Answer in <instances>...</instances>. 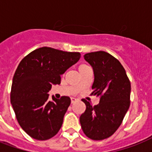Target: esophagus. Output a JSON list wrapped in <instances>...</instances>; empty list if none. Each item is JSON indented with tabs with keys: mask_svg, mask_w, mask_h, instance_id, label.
Here are the masks:
<instances>
[{
	"mask_svg": "<svg viewBox=\"0 0 152 152\" xmlns=\"http://www.w3.org/2000/svg\"><path fill=\"white\" fill-rule=\"evenodd\" d=\"M76 101V99H75V98H71V102L72 103H74Z\"/></svg>",
	"mask_w": 152,
	"mask_h": 152,
	"instance_id": "34e87169",
	"label": "esophagus"
}]
</instances>
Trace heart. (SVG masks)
<instances>
[{"label": "heart", "mask_w": 152, "mask_h": 152, "mask_svg": "<svg viewBox=\"0 0 152 152\" xmlns=\"http://www.w3.org/2000/svg\"><path fill=\"white\" fill-rule=\"evenodd\" d=\"M81 66H84V65H81ZM81 66H80V67H81Z\"/></svg>", "instance_id": "heart-1"}]
</instances>
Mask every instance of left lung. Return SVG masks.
Wrapping results in <instances>:
<instances>
[{
    "label": "left lung",
    "instance_id": "8db88e82",
    "mask_svg": "<svg viewBox=\"0 0 152 152\" xmlns=\"http://www.w3.org/2000/svg\"><path fill=\"white\" fill-rule=\"evenodd\" d=\"M83 57L92 67L91 95L99 98V103L92 106L83 99L86 110L80 122L87 137L102 140L112 136L122 122L130 106L131 84L120 61L108 53H88Z\"/></svg>",
    "mask_w": 152,
    "mask_h": 152
}]
</instances>
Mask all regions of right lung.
<instances>
[{
  "mask_svg": "<svg viewBox=\"0 0 152 152\" xmlns=\"http://www.w3.org/2000/svg\"><path fill=\"white\" fill-rule=\"evenodd\" d=\"M80 58L78 52H64L50 47L32 51L15 70L11 90V104L18 122L30 137L46 140L54 137L71 103L70 98L57 99L48 92L61 83V76Z\"/></svg>",
  "mask_w": 152,
  "mask_h": 152,
  "instance_id": "add662e5",
  "label": "right lung"
}]
</instances>
